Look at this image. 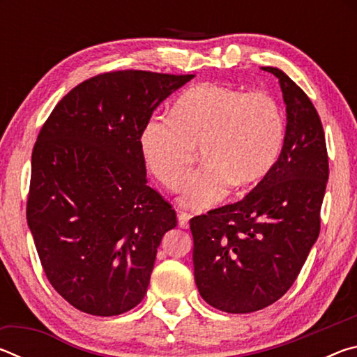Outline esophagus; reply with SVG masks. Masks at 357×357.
I'll return each mask as SVG.
<instances>
[{
    "label": "esophagus",
    "mask_w": 357,
    "mask_h": 357,
    "mask_svg": "<svg viewBox=\"0 0 357 357\" xmlns=\"http://www.w3.org/2000/svg\"><path fill=\"white\" fill-rule=\"evenodd\" d=\"M190 214L185 213V211H179L178 213V220H179V227L187 228L189 227V220H190Z\"/></svg>",
    "instance_id": "34e87169"
}]
</instances>
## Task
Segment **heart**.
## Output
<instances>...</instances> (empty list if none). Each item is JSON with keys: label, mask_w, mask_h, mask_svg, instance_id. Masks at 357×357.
Returning a JSON list of instances; mask_svg holds the SVG:
<instances>
[{"label": "heart", "mask_w": 357, "mask_h": 357, "mask_svg": "<svg viewBox=\"0 0 357 357\" xmlns=\"http://www.w3.org/2000/svg\"><path fill=\"white\" fill-rule=\"evenodd\" d=\"M285 137V116L271 94L200 83L181 96L172 116L148 121L140 144L149 172L172 190L184 184L202 149L204 165L187 181L181 203L204 211L231 184L247 189L261 183L279 160Z\"/></svg>", "instance_id": "obj_1"}]
</instances>
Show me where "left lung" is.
Masks as SVG:
<instances>
[{
  "label": "left lung",
  "instance_id": "left-lung-1",
  "mask_svg": "<svg viewBox=\"0 0 357 357\" xmlns=\"http://www.w3.org/2000/svg\"><path fill=\"white\" fill-rule=\"evenodd\" d=\"M279 78L287 105V137L268 176L233 204L190 219L193 274L202 298L227 313L274 304L298 279L319 234L328 149L321 119L285 72Z\"/></svg>",
  "mask_w": 357,
  "mask_h": 357
}]
</instances>
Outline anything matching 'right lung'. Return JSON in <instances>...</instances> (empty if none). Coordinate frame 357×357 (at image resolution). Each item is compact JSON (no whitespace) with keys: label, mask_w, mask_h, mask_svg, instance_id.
<instances>
[{"label":"right lung","mask_w":357,"mask_h":357,"mask_svg":"<svg viewBox=\"0 0 357 357\" xmlns=\"http://www.w3.org/2000/svg\"><path fill=\"white\" fill-rule=\"evenodd\" d=\"M193 77L105 72L77 84L42 126L26 220L48 282L75 309L121 315L146 294L178 220L148 185L140 138L160 102Z\"/></svg>","instance_id":"obj_1"}]
</instances>
